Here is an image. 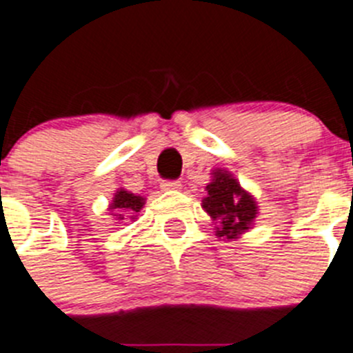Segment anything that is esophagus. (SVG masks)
Instances as JSON below:
<instances>
[{"label":"esophagus","mask_w":353,"mask_h":353,"mask_svg":"<svg viewBox=\"0 0 353 353\" xmlns=\"http://www.w3.org/2000/svg\"><path fill=\"white\" fill-rule=\"evenodd\" d=\"M181 188V181H163L161 183V190L163 192H172V190Z\"/></svg>","instance_id":"esophagus-1"}]
</instances>
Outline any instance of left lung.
Segmentation results:
<instances>
[{"label":"left lung","instance_id":"8db88e82","mask_svg":"<svg viewBox=\"0 0 353 353\" xmlns=\"http://www.w3.org/2000/svg\"><path fill=\"white\" fill-rule=\"evenodd\" d=\"M208 195L202 200V208L218 223L216 236L225 239H237L243 232L250 230L259 214L256 202L239 181L225 169L212 170L211 183L205 186Z\"/></svg>","mask_w":353,"mask_h":353}]
</instances>
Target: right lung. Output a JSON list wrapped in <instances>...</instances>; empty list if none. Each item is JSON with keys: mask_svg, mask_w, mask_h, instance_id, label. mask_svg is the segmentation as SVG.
Here are the masks:
<instances>
[{"mask_svg": "<svg viewBox=\"0 0 353 353\" xmlns=\"http://www.w3.org/2000/svg\"><path fill=\"white\" fill-rule=\"evenodd\" d=\"M144 202V196L119 188L114 193L112 204L109 205V209L114 212V216H117V220H125V214H130V218L135 220V216H137V212H141Z\"/></svg>", "mask_w": 353, "mask_h": 353, "instance_id": "right-lung-1", "label": "right lung"}]
</instances>
